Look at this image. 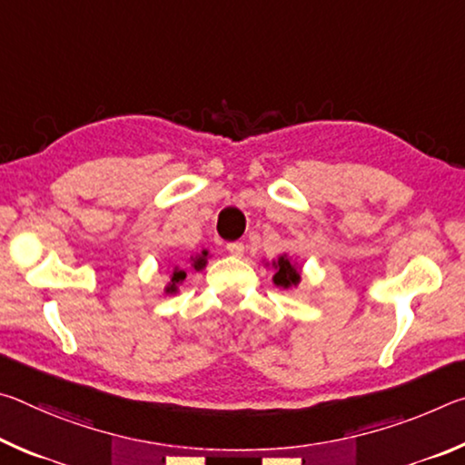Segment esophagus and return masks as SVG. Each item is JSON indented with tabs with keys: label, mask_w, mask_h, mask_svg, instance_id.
I'll list each match as a JSON object with an SVG mask.
<instances>
[{
	"label": "esophagus",
	"mask_w": 465,
	"mask_h": 465,
	"mask_svg": "<svg viewBox=\"0 0 465 465\" xmlns=\"http://www.w3.org/2000/svg\"><path fill=\"white\" fill-rule=\"evenodd\" d=\"M227 252H230L232 256H242L243 254V243L242 242H230L227 243Z\"/></svg>",
	"instance_id": "esophagus-1"
}]
</instances>
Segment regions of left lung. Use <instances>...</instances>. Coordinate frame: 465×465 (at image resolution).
<instances>
[{"mask_svg":"<svg viewBox=\"0 0 465 465\" xmlns=\"http://www.w3.org/2000/svg\"><path fill=\"white\" fill-rule=\"evenodd\" d=\"M272 282L282 289H293L302 282V264L291 261L287 254H281L277 261H272Z\"/></svg>","mask_w":465,"mask_h":465,"instance_id":"8db88e82","label":"left lung"}]
</instances>
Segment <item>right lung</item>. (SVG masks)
<instances>
[{"mask_svg": "<svg viewBox=\"0 0 465 465\" xmlns=\"http://www.w3.org/2000/svg\"><path fill=\"white\" fill-rule=\"evenodd\" d=\"M207 256H209V252L201 250V254L191 256V258H188V262H191L194 271H203L204 266H207ZM184 279H186V271L180 269V266H174V269L170 271V282L163 291H166V293H178V287L183 285Z\"/></svg>", "mask_w": 465, "mask_h": 465, "instance_id": "add662e5", "label": "right lung"}]
</instances>
